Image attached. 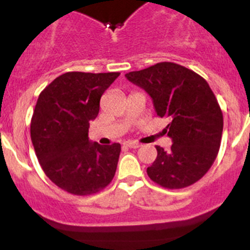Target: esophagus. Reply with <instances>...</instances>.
Masks as SVG:
<instances>
[{"label": "esophagus", "instance_id": "obj_1", "mask_svg": "<svg viewBox=\"0 0 250 250\" xmlns=\"http://www.w3.org/2000/svg\"><path fill=\"white\" fill-rule=\"evenodd\" d=\"M125 146H127V147H130V148H138L140 147L141 145L139 143H135V141H125Z\"/></svg>", "mask_w": 250, "mask_h": 250}]
</instances>
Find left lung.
Listing matches in <instances>:
<instances>
[{
	"label": "left lung",
	"instance_id": "obj_1",
	"mask_svg": "<svg viewBox=\"0 0 250 250\" xmlns=\"http://www.w3.org/2000/svg\"><path fill=\"white\" fill-rule=\"evenodd\" d=\"M125 77L144 88L157 116L168 118L163 129L173 141L170 150L156 146L157 157L147 168L153 183L165 188H184L203 178L218 156L224 118L208 82L175 62H157Z\"/></svg>",
	"mask_w": 250,
	"mask_h": 250
}]
</instances>
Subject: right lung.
<instances>
[{
	"label": "right lung",
	"instance_id": "right-lung-1",
	"mask_svg": "<svg viewBox=\"0 0 250 250\" xmlns=\"http://www.w3.org/2000/svg\"><path fill=\"white\" fill-rule=\"evenodd\" d=\"M120 72H66L44 88L31 118V140L48 178L62 190L89 196L104 190L117 168L121 145L88 139L100 98Z\"/></svg>",
	"mask_w": 250,
	"mask_h": 250
}]
</instances>
